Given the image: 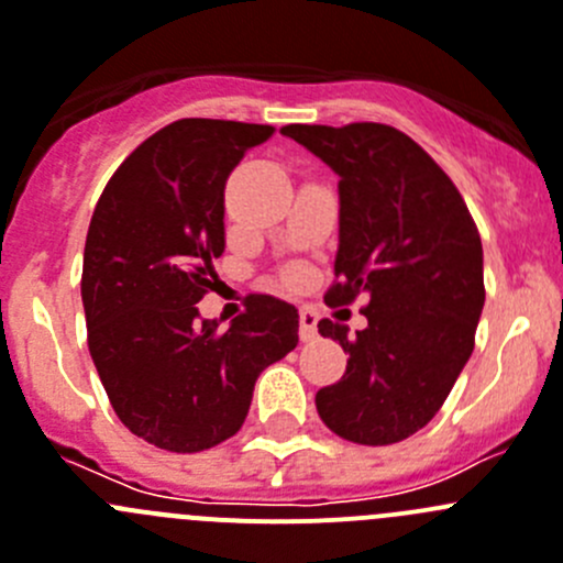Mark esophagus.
<instances>
[{"instance_id":"1","label":"esophagus","mask_w":563,"mask_h":563,"mask_svg":"<svg viewBox=\"0 0 563 563\" xmlns=\"http://www.w3.org/2000/svg\"><path fill=\"white\" fill-rule=\"evenodd\" d=\"M317 322H319L317 313H313L311 308H302V311H299V339L302 341L317 339Z\"/></svg>"}]
</instances>
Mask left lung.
I'll use <instances>...</instances> for the list:
<instances>
[{
    "instance_id": "left-lung-1",
    "label": "left lung",
    "mask_w": 563,
    "mask_h": 563,
    "mask_svg": "<svg viewBox=\"0 0 563 563\" xmlns=\"http://www.w3.org/2000/svg\"><path fill=\"white\" fill-rule=\"evenodd\" d=\"M283 135L339 175V250L328 306L358 294L366 328L319 322L344 346L346 372L317 391V411L355 444H394L435 417L475 350L486 288L466 202L439 163L388 124H288Z\"/></svg>"
}]
</instances>
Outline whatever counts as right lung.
Returning <instances> with one entry per match:
<instances>
[{
    "instance_id": "obj_1",
    "label": "right lung",
    "mask_w": 563,
    "mask_h": 563,
    "mask_svg": "<svg viewBox=\"0 0 563 563\" xmlns=\"http://www.w3.org/2000/svg\"><path fill=\"white\" fill-rule=\"evenodd\" d=\"M269 124L180 119L104 186L82 255L88 350L115 417L169 453L239 433L257 375L297 346V308L255 294L228 330L199 317L219 283L224 183Z\"/></svg>"
}]
</instances>
